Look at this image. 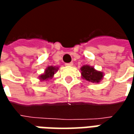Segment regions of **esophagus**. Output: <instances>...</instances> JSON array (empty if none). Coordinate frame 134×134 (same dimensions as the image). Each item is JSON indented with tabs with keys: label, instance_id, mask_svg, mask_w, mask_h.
Here are the masks:
<instances>
[{
	"label": "esophagus",
	"instance_id": "esophagus-1",
	"mask_svg": "<svg viewBox=\"0 0 134 134\" xmlns=\"http://www.w3.org/2000/svg\"><path fill=\"white\" fill-rule=\"evenodd\" d=\"M66 66H72L73 63L72 62H70V63H65Z\"/></svg>",
	"mask_w": 134,
	"mask_h": 134
}]
</instances>
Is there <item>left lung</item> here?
Here are the masks:
<instances>
[{"mask_svg":"<svg viewBox=\"0 0 134 134\" xmlns=\"http://www.w3.org/2000/svg\"><path fill=\"white\" fill-rule=\"evenodd\" d=\"M81 71L82 77L87 81L92 82H99L103 76V72L96 71L93 67L88 65L82 67Z\"/></svg>","mask_w":134,"mask_h":134,"instance_id":"8db88e82","label":"left lung"}]
</instances>
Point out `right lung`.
Masks as SVG:
<instances>
[{
	"label": "right lung",
	"instance_id": "add662e5",
	"mask_svg": "<svg viewBox=\"0 0 134 134\" xmlns=\"http://www.w3.org/2000/svg\"><path fill=\"white\" fill-rule=\"evenodd\" d=\"M58 67H48L47 68V70H45V72L43 75H41L40 76V79L41 80H48V79L52 78L53 77V75H54L55 72L57 70Z\"/></svg>",
	"mask_w": 134,
	"mask_h": 134
}]
</instances>
